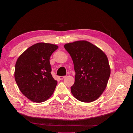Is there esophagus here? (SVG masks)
<instances>
[{
	"label": "esophagus",
	"instance_id": "1",
	"mask_svg": "<svg viewBox=\"0 0 133 133\" xmlns=\"http://www.w3.org/2000/svg\"><path fill=\"white\" fill-rule=\"evenodd\" d=\"M65 77H66V76H59V79L60 80H62V79H64Z\"/></svg>",
	"mask_w": 133,
	"mask_h": 133
}]
</instances>
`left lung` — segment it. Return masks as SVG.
Instances as JSON below:
<instances>
[{"mask_svg": "<svg viewBox=\"0 0 133 133\" xmlns=\"http://www.w3.org/2000/svg\"><path fill=\"white\" fill-rule=\"evenodd\" d=\"M72 59L75 82L71 87L74 97L83 102L97 100L107 86L110 68L106 55L100 49L86 41L64 44Z\"/></svg>", "mask_w": 133, "mask_h": 133, "instance_id": "left-lung-1", "label": "left lung"}]
</instances>
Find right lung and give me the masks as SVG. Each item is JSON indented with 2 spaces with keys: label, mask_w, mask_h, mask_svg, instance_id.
Wrapping results in <instances>:
<instances>
[{
  "label": "right lung",
  "mask_w": 133,
  "mask_h": 133,
  "mask_svg": "<svg viewBox=\"0 0 133 133\" xmlns=\"http://www.w3.org/2000/svg\"><path fill=\"white\" fill-rule=\"evenodd\" d=\"M58 48L55 44L38 43L17 59L14 77L22 94L32 102H43L53 94L57 81L51 74L50 58Z\"/></svg>",
  "instance_id": "right-lung-1"
}]
</instances>
